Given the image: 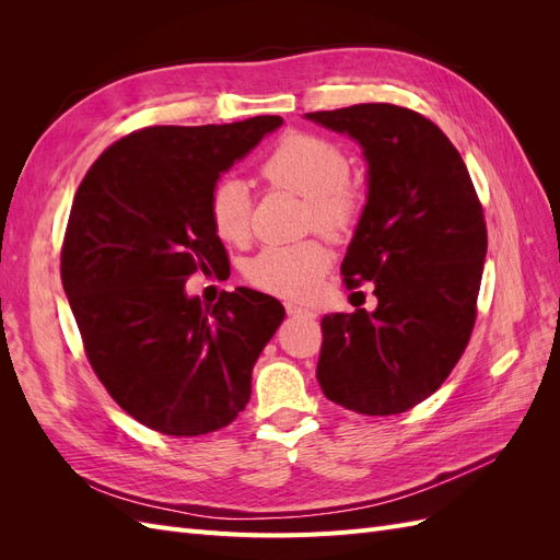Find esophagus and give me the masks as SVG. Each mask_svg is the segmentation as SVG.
<instances>
[{
  "label": "esophagus",
  "mask_w": 560,
  "mask_h": 560,
  "mask_svg": "<svg viewBox=\"0 0 560 560\" xmlns=\"http://www.w3.org/2000/svg\"><path fill=\"white\" fill-rule=\"evenodd\" d=\"M284 308H287V315H292V317L315 319V313H313V311H308V308H301V306H296V303H284Z\"/></svg>",
  "instance_id": "1"
}]
</instances>
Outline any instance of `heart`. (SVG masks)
<instances>
[{"mask_svg": "<svg viewBox=\"0 0 560 560\" xmlns=\"http://www.w3.org/2000/svg\"><path fill=\"white\" fill-rule=\"evenodd\" d=\"M264 177L308 200L306 224L338 238L362 214L364 198L350 177L348 156L334 142L311 132H292L270 151ZM210 224L224 243L241 245L249 235V194L238 177H222L210 191ZM329 268L327 249L317 241L264 247L247 266V278L259 290L280 299L303 301L315 294Z\"/></svg>", "mask_w": 560, "mask_h": 560, "instance_id": "1", "label": "heart"}]
</instances>
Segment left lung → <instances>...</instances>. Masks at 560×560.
Segmentation results:
<instances>
[{
    "label": "left lung",
    "instance_id": "obj_1",
    "mask_svg": "<svg viewBox=\"0 0 560 560\" xmlns=\"http://www.w3.org/2000/svg\"><path fill=\"white\" fill-rule=\"evenodd\" d=\"M364 149L369 196L341 264L374 282V313L322 317L317 383L364 416H395L436 393L477 322L488 233L467 165L422 114L369 103L306 114Z\"/></svg>",
    "mask_w": 560,
    "mask_h": 560
}]
</instances>
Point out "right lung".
<instances>
[{"label": "right lung", "instance_id": "right-lung-1", "mask_svg": "<svg viewBox=\"0 0 560 560\" xmlns=\"http://www.w3.org/2000/svg\"><path fill=\"white\" fill-rule=\"evenodd\" d=\"M280 126V116H254L135 130L79 184L62 287L95 376L149 430L208 434L249 401L252 369L284 319L282 303L238 287L202 306L184 284L229 264L210 224V191Z\"/></svg>", "mask_w": 560, "mask_h": 560}]
</instances>
